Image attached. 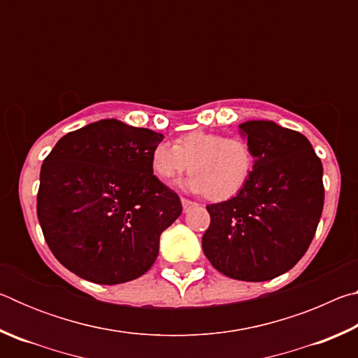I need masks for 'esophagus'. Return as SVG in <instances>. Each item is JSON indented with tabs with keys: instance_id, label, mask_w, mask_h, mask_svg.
<instances>
[{
	"instance_id": "esophagus-1",
	"label": "esophagus",
	"mask_w": 358,
	"mask_h": 358,
	"mask_svg": "<svg viewBox=\"0 0 358 358\" xmlns=\"http://www.w3.org/2000/svg\"><path fill=\"white\" fill-rule=\"evenodd\" d=\"M181 205H183V211H185V213H187V211H189L191 208H194V207H196V202H192V201H187V199H183V197H181Z\"/></svg>"
}]
</instances>
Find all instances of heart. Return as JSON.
<instances>
[{"mask_svg": "<svg viewBox=\"0 0 358 358\" xmlns=\"http://www.w3.org/2000/svg\"><path fill=\"white\" fill-rule=\"evenodd\" d=\"M192 172L181 187L205 194L210 201H227L246 186L254 167L252 151L245 141L220 132L196 129L180 136L173 145L159 143L151 150L150 169L162 183Z\"/></svg>", "mask_w": 358, "mask_h": 358, "instance_id": "b5f03b06", "label": "heart"}]
</instances>
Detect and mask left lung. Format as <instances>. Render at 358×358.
Listing matches in <instances>:
<instances>
[{
    "label": "left lung",
    "mask_w": 358,
    "mask_h": 358,
    "mask_svg": "<svg viewBox=\"0 0 358 358\" xmlns=\"http://www.w3.org/2000/svg\"><path fill=\"white\" fill-rule=\"evenodd\" d=\"M238 128L252 151V173L237 196L208 205L202 248L222 275L268 281L292 268L311 245L324 207V169L300 132L266 120Z\"/></svg>",
    "instance_id": "8db88e82"
}]
</instances>
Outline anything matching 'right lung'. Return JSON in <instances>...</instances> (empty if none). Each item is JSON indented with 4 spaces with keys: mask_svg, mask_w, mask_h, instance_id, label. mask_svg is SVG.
Returning <instances> with one entry per match:
<instances>
[{
    "mask_svg": "<svg viewBox=\"0 0 358 358\" xmlns=\"http://www.w3.org/2000/svg\"><path fill=\"white\" fill-rule=\"evenodd\" d=\"M162 138L107 118L66 134L45 157L39 224L53 256L72 273L121 284L155 264L161 234L183 210L150 169Z\"/></svg>",
    "mask_w": 358,
    "mask_h": 358,
    "instance_id": "right-lung-1",
    "label": "right lung"
}]
</instances>
